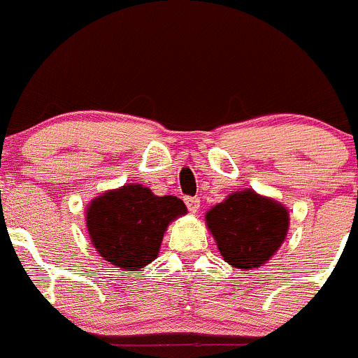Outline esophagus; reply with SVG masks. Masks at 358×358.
Masks as SVG:
<instances>
[{"label":"esophagus","instance_id":"34e87169","mask_svg":"<svg viewBox=\"0 0 358 358\" xmlns=\"http://www.w3.org/2000/svg\"><path fill=\"white\" fill-rule=\"evenodd\" d=\"M185 202H186V207H188L189 213H199V209H200L199 196H186Z\"/></svg>","mask_w":358,"mask_h":358}]
</instances>
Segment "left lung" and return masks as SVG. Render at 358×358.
I'll return each mask as SVG.
<instances>
[{"label":"left lung","mask_w":358,"mask_h":358,"mask_svg":"<svg viewBox=\"0 0 358 358\" xmlns=\"http://www.w3.org/2000/svg\"><path fill=\"white\" fill-rule=\"evenodd\" d=\"M206 224L224 262L253 271L267 264L285 243L290 214L278 200L246 188L210 207Z\"/></svg>","instance_id":"8db88e82"}]
</instances>
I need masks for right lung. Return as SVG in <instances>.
Here are the masks:
<instances>
[{"label":"right lung","instance_id":"add662e5","mask_svg":"<svg viewBox=\"0 0 358 358\" xmlns=\"http://www.w3.org/2000/svg\"><path fill=\"white\" fill-rule=\"evenodd\" d=\"M186 213L181 199L158 196L148 186L130 182L91 200L86 228L103 260L121 271H138L158 257L169 224Z\"/></svg>","mask_w":358,"mask_h":358}]
</instances>
